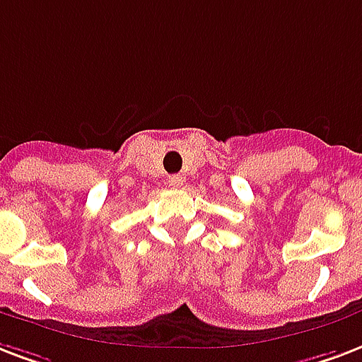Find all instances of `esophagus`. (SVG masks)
I'll return each instance as SVG.
<instances>
[{
	"mask_svg": "<svg viewBox=\"0 0 362 362\" xmlns=\"http://www.w3.org/2000/svg\"><path fill=\"white\" fill-rule=\"evenodd\" d=\"M182 184H184V180H182V176H180V175L169 176V186H170V187H180Z\"/></svg>",
	"mask_w": 362,
	"mask_h": 362,
	"instance_id": "34e87169",
	"label": "esophagus"
}]
</instances>
